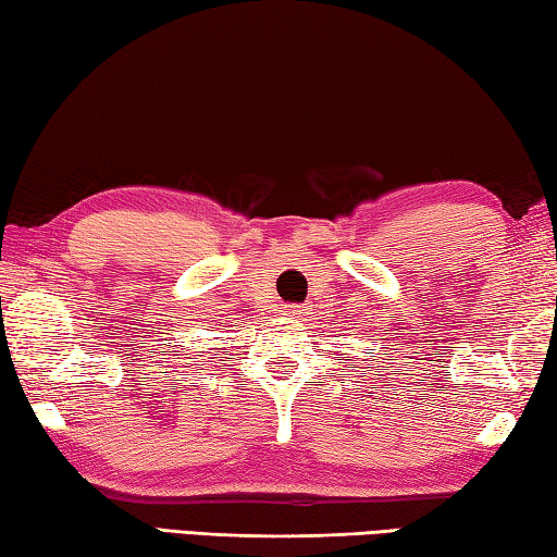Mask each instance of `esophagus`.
<instances>
[{"label":"esophagus","mask_w":557,"mask_h":557,"mask_svg":"<svg viewBox=\"0 0 557 557\" xmlns=\"http://www.w3.org/2000/svg\"><path fill=\"white\" fill-rule=\"evenodd\" d=\"M302 314H307L302 307H289V310H287V317H293V320H299Z\"/></svg>","instance_id":"esophagus-1"}]
</instances>
